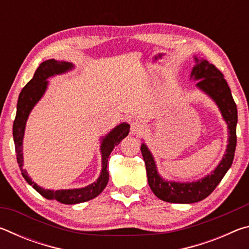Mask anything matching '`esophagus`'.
Here are the masks:
<instances>
[{
    "instance_id": "esophagus-1",
    "label": "esophagus",
    "mask_w": 249,
    "mask_h": 249,
    "mask_svg": "<svg viewBox=\"0 0 249 249\" xmlns=\"http://www.w3.org/2000/svg\"><path fill=\"white\" fill-rule=\"evenodd\" d=\"M144 130V125H142V122L138 121H134L130 124V134L132 135H141V133H142Z\"/></svg>"
}]
</instances>
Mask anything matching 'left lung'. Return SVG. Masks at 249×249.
Returning a JSON list of instances; mask_svg holds the SVG:
<instances>
[{
  "label": "left lung",
  "mask_w": 249,
  "mask_h": 249,
  "mask_svg": "<svg viewBox=\"0 0 249 249\" xmlns=\"http://www.w3.org/2000/svg\"><path fill=\"white\" fill-rule=\"evenodd\" d=\"M196 65L192 68L190 79L196 81V88L203 92L216 104L223 120L227 125V145L225 154L216 168L199 180L191 182H180L162 178L157 169L155 158L145 142H142L141 150L144 158L148 184L158 199L170 203L190 204L205 199L213 192L223 177L233 163L236 148V125H237V107L224 75L215 66L205 59L195 56Z\"/></svg>",
  "instance_id": "1"
}]
</instances>
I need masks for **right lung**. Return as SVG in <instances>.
Wrapping results in <instances>:
<instances>
[{
    "label": "right lung",
    "instance_id": "obj_1",
    "mask_svg": "<svg viewBox=\"0 0 249 249\" xmlns=\"http://www.w3.org/2000/svg\"><path fill=\"white\" fill-rule=\"evenodd\" d=\"M74 69V65L69 61H58L54 59H49L41 62L38 68L34 73L33 79L20 91L18 109H16V116L13 124V138L15 144L16 157L18 162L22 171L24 179L31 184L35 190L40 193L41 196L48 200H54L64 204H77L94 199L102 192L108 182V170L107 161L112 150L114 149L120 142L127 136L129 133V124L123 122L116 125L114 128L109 130L105 136L101 137V157H102V169H101L99 178L91 184H88L83 188L75 189H61V190H50L39 187L38 184L28 177L26 170L24 169V157H23V141L25 135V128L28 116L31 114L32 109L43 98L45 92L47 91L49 81L48 79L54 75L64 74Z\"/></svg>",
    "mask_w": 249,
    "mask_h": 249
}]
</instances>
